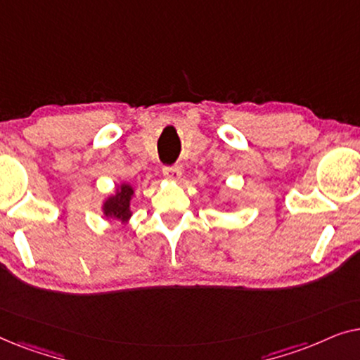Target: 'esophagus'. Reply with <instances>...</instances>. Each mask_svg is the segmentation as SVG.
I'll list each match as a JSON object with an SVG mask.
<instances>
[{
    "label": "esophagus",
    "mask_w": 360,
    "mask_h": 360,
    "mask_svg": "<svg viewBox=\"0 0 360 360\" xmlns=\"http://www.w3.org/2000/svg\"><path fill=\"white\" fill-rule=\"evenodd\" d=\"M164 176L167 180H172V181H176L180 179V175H181V170L179 169V167L176 165H172V167H164Z\"/></svg>",
    "instance_id": "esophagus-1"
}]
</instances>
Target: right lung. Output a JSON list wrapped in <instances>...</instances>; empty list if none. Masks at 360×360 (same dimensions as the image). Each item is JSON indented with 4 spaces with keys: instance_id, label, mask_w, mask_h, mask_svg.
<instances>
[{
    "instance_id": "add662e5",
    "label": "right lung",
    "mask_w": 360,
    "mask_h": 360,
    "mask_svg": "<svg viewBox=\"0 0 360 360\" xmlns=\"http://www.w3.org/2000/svg\"><path fill=\"white\" fill-rule=\"evenodd\" d=\"M134 195V188L129 184H121L115 193L108 196L103 203V213L106 218H112L127 223L131 218V200Z\"/></svg>"
}]
</instances>
